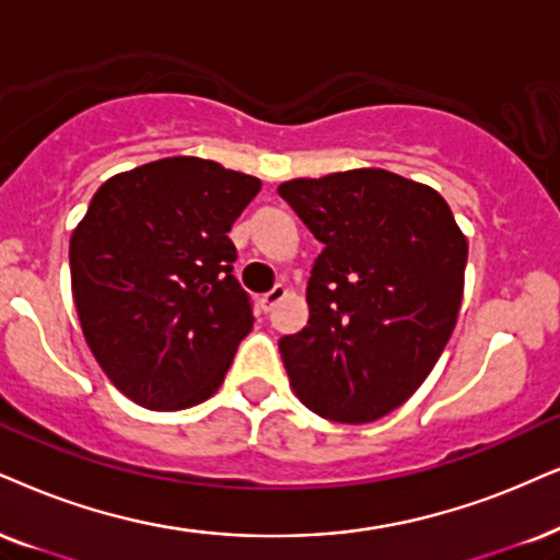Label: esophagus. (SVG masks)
<instances>
[{"mask_svg": "<svg viewBox=\"0 0 560 560\" xmlns=\"http://www.w3.org/2000/svg\"><path fill=\"white\" fill-rule=\"evenodd\" d=\"M281 300H287V287L276 284L271 292H266L264 296H260V307H264V313H268V310H273Z\"/></svg>", "mask_w": 560, "mask_h": 560, "instance_id": "obj_1", "label": "esophagus"}]
</instances>
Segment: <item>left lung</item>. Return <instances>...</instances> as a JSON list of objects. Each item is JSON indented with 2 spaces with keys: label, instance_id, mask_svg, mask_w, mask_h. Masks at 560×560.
Wrapping results in <instances>:
<instances>
[{
  "label": "left lung",
  "instance_id": "1",
  "mask_svg": "<svg viewBox=\"0 0 560 560\" xmlns=\"http://www.w3.org/2000/svg\"><path fill=\"white\" fill-rule=\"evenodd\" d=\"M279 196L323 243L307 325L279 341L289 385L323 419L377 421L442 357L463 302L468 240L434 188L382 167L294 178Z\"/></svg>",
  "mask_w": 560,
  "mask_h": 560
}]
</instances>
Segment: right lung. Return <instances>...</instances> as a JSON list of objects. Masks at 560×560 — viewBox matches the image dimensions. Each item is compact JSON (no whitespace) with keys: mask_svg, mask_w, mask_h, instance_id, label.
Instances as JSON below:
<instances>
[{"mask_svg":"<svg viewBox=\"0 0 560 560\" xmlns=\"http://www.w3.org/2000/svg\"><path fill=\"white\" fill-rule=\"evenodd\" d=\"M260 180L201 158L113 175L69 240L92 357L126 398L183 410L211 398L253 328L228 232Z\"/></svg>","mask_w":560,"mask_h":560,"instance_id":"obj_1","label":"right lung"}]
</instances>
